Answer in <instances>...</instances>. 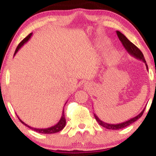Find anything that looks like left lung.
<instances>
[{"instance_id":"obj_1","label":"left lung","mask_w":156,"mask_h":156,"mask_svg":"<svg viewBox=\"0 0 156 156\" xmlns=\"http://www.w3.org/2000/svg\"><path fill=\"white\" fill-rule=\"evenodd\" d=\"M116 32H117L118 38H119L120 42H122V44L124 46V47H125V50H127V52L129 53V55H132V56L134 57V58H135L136 59H138V60H140L143 61L144 63L145 64V66H146L147 70H148V68H147V65L146 63V61H145V58H144V55L143 53H142L141 51L139 49L133 44V43H132L130 41H129V39H128L127 37L125 36V35L122 34V33H121L119 31H116ZM145 108H144V109L143 110V111H142L140 113L138 114V115L136 116V117L132 118V119L127 120V121H126V122H122V123H119V124H116V125L115 124H108V123H106V122H104L102 121V120L100 119L99 118L96 116V114H94V117H95L96 121H97L98 123L101 126H102V127H105L108 129H114V130H117V129H122V128L127 127V126L130 125L131 124H133V122L137 121V119H140V118L142 117V115L143 114V112H144V111H145Z\"/></svg>"}]
</instances>
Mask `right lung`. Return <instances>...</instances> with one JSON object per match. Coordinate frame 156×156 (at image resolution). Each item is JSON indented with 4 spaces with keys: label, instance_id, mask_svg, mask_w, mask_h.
Listing matches in <instances>:
<instances>
[{
    "label": "right lung",
    "instance_id": "right-lung-1",
    "mask_svg": "<svg viewBox=\"0 0 156 156\" xmlns=\"http://www.w3.org/2000/svg\"><path fill=\"white\" fill-rule=\"evenodd\" d=\"M31 36H32V33L29 34L28 36H27V37H25V38L23 39L20 43H19V45H18V47H16V51L14 52V55H13V56H15V55L16 54L18 51L19 50V49H20L21 47L25 44V43H27V42H28V41L29 40V39L31 38ZM18 118H19V120H20L21 123L23 124L25 126H27V127L30 128V129H33V130L36 131L37 133H42V134H53V133H58V132L61 131L62 129H63V128L65 127V126H66V117H65V114H64V109H63V110H62V117H61L60 121H59L58 123L56 124V125H55L54 126H52V127H48V128H41V129H39V128L32 127H31V126H29L28 125H27V124L24 123L22 120L20 119V118H19V117H18Z\"/></svg>",
    "mask_w": 156,
    "mask_h": 156
}]
</instances>
